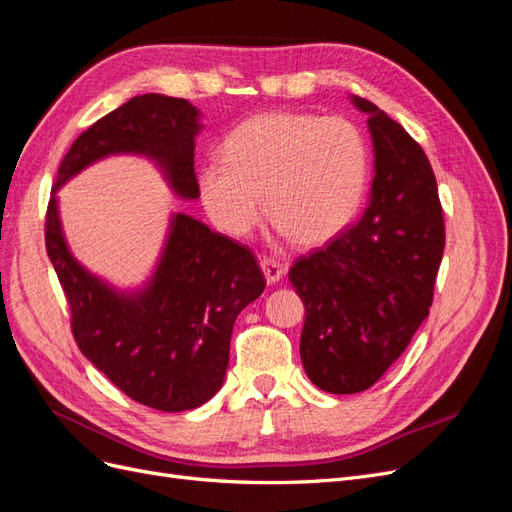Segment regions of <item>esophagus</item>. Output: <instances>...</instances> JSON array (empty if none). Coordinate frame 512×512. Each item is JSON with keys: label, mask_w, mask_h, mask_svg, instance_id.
<instances>
[{"label": "esophagus", "mask_w": 512, "mask_h": 512, "mask_svg": "<svg viewBox=\"0 0 512 512\" xmlns=\"http://www.w3.org/2000/svg\"><path fill=\"white\" fill-rule=\"evenodd\" d=\"M260 267H262V273H265V277H267V284L273 286V284H277V282L282 280L284 267L275 258H262L260 260Z\"/></svg>", "instance_id": "obj_1"}]
</instances>
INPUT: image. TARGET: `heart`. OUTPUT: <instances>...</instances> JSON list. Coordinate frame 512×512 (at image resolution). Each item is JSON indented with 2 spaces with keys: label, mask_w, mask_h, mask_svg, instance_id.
I'll return each mask as SVG.
<instances>
[{
  "label": "heart",
  "mask_w": 512,
  "mask_h": 512,
  "mask_svg": "<svg viewBox=\"0 0 512 512\" xmlns=\"http://www.w3.org/2000/svg\"><path fill=\"white\" fill-rule=\"evenodd\" d=\"M224 162L198 170V192L213 224L245 237L269 218L299 245L333 241L354 220L367 190L369 151L344 117L262 113L222 145Z\"/></svg>",
  "instance_id": "b5f03b06"
}]
</instances>
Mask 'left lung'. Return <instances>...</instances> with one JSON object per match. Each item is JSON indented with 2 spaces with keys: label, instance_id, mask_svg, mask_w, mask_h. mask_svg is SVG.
<instances>
[{
  "label": "left lung",
  "instance_id": "1",
  "mask_svg": "<svg viewBox=\"0 0 512 512\" xmlns=\"http://www.w3.org/2000/svg\"><path fill=\"white\" fill-rule=\"evenodd\" d=\"M367 115L374 181L363 218L288 273L305 305L301 361L318 389L352 395L376 384L429 316L444 252L438 183L414 138L376 104Z\"/></svg>",
  "mask_w": 512,
  "mask_h": 512
}]
</instances>
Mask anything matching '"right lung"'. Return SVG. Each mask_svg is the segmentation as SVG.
Wrapping results in <instances>:
<instances>
[{
	"mask_svg": "<svg viewBox=\"0 0 512 512\" xmlns=\"http://www.w3.org/2000/svg\"><path fill=\"white\" fill-rule=\"evenodd\" d=\"M200 130V113L188 100H128L72 143L46 209V254L68 299L76 344L119 391L162 412L198 408L222 389L232 327L267 284L256 256L190 215L173 213L149 280L119 290L72 256L57 192L94 162L132 153L156 164L175 196L196 200Z\"/></svg>",
	"mask_w": 512,
	"mask_h": 512,
	"instance_id": "1",
	"label": "right lung"
}]
</instances>
